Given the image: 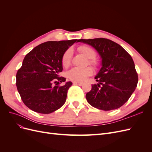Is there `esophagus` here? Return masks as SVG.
Returning <instances> with one entry per match:
<instances>
[{
    "mask_svg": "<svg viewBox=\"0 0 152 152\" xmlns=\"http://www.w3.org/2000/svg\"><path fill=\"white\" fill-rule=\"evenodd\" d=\"M73 84L74 85H78V86H82V84H83L82 83H81V82H73Z\"/></svg>",
    "mask_w": 152,
    "mask_h": 152,
    "instance_id": "esophagus-1",
    "label": "esophagus"
}]
</instances>
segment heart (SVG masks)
<instances>
[{
  "instance_id": "b5f03b06",
  "label": "heart",
  "mask_w": 152,
  "mask_h": 152,
  "mask_svg": "<svg viewBox=\"0 0 152 152\" xmlns=\"http://www.w3.org/2000/svg\"><path fill=\"white\" fill-rule=\"evenodd\" d=\"M78 50L89 59V63L93 66L97 65V61L93 58L96 56L95 50L89 45H83L78 48ZM72 57V50L71 49L66 50L62 55L61 63L64 67H68L70 65ZM93 73V70L91 67L85 68H73L67 73V77L69 79L75 82H84L87 77Z\"/></svg>"
}]
</instances>
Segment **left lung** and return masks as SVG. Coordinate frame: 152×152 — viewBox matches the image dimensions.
Returning a JSON list of instances; mask_svg holds the SVG:
<instances>
[{"label": "left lung", "mask_w": 152, "mask_h": 152, "mask_svg": "<svg viewBox=\"0 0 152 152\" xmlns=\"http://www.w3.org/2000/svg\"><path fill=\"white\" fill-rule=\"evenodd\" d=\"M79 42L91 45L102 59V68L95 76L98 84L92 85L86 95L92 107L109 111L125 104L138 82L132 57L120 45L104 38L80 39Z\"/></svg>", "instance_id": "8db88e82"}]
</instances>
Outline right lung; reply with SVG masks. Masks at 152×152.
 <instances>
[{"label": "right lung", "instance_id": "add662e5", "mask_svg": "<svg viewBox=\"0 0 152 152\" xmlns=\"http://www.w3.org/2000/svg\"><path fill=\"white\" fill-rule=\"evenodd\" d=\"M79 40L48 41L27 54L16 73V86L23 102L33 111L48 114L65 104L67 92L72 85L59 77L63 70L62 55Z\"/></svg>", "mask_w": 152, "mask_h": 152}]
</instances>
